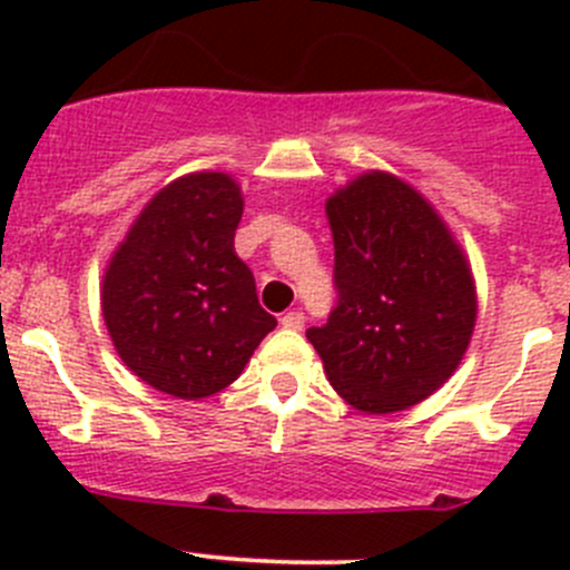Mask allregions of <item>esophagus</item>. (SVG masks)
<instances>
[{
	"instance_id": "1",
	"label": "esophagus",
	"mask_w": 570,
	"mask_h": 570,
	"mask_svg": "<svg viewBox=\"0 0 570 570\" xmlns=\"http://www.w3.org/2000/svg\"><path fill=\"white\" fill-rule=\"evenodd\" d=\"M303 322H306V317H303L301 308H295V312H289L281 317V325H284L286 331H303Z\"/></svg>"
}]
</instances>
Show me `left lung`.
Listing matches in <instances>:
<instances>
[{
    "label": "left lung",
    "mask_w": 570,
    "mask_h": 570,
    "mask_svg": "<svg viewBox=\"0 0 570 570\" xmlns=\"http://www.w3.org/2000/svg\"><path fill=\"white\" fill-rule=\"evenodd\" d=\"M338 306L306 336L333 392L396 413L439 392L469 350L476 284L452 228L405 178L364 170L325 200Z\"/></svg>",
    "instance_id": "8db88e82"
}]
</instances>
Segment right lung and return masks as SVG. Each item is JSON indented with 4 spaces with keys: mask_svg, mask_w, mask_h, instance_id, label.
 Listing matches in <instances>:
<instances>
[{
    "mask_svg": "<svg viewBox=\"0 0 570 570\" xmlns=\"http://www.w3.org/2000/svg\"><path fill=\"white\" fill-rule=\"evenodd\" d=\"M243 209L232 174H184L154 193L109 256L101 317L120 361L157 392H223L278 325L234 250Z\"/></svg>",
    "mask_w": 570,
    "mask_h": 570,
    "instance_id": "add662e5",
    "label": "right lung"
}]
</instances>
